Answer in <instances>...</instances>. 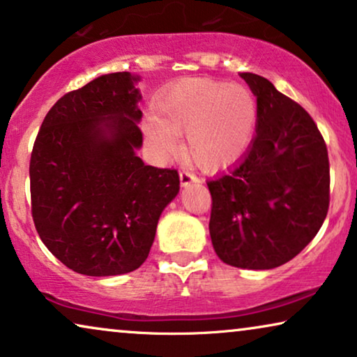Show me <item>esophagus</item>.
I'll return each mask as SVG.
<instances>
[{
  "label": "esophagus",
  "mask_w": 357,
  "mask_h": 357,
  "mask_svg": "<svg viewBox=\"0 0 357 357\" xmlns=\"http://www.w3.org/2000/svg\"><path fill=\"white\" fill-rule=\"evenodd\" d=\"M197 182H199V178L195 174L188 172V170H182V172H180V183H182L183 187H187L190 183H197Z\"/></svg>",
  "instance_id": "obj_1"
}]
</instances>
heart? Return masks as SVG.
<instances>
[{
    "label": "heart",
    "instance_id": "heart-1",
    "mask_svg": "<svg viewBox=\"0 0 357 357\" xmlns=\"http://www.w3.org/2000/svg\"><path fill=\"white\" fill-rule=\"evenodd\" d=\"M154 114L143 130L155 153H172L174 135L187 133V158L199 167L216 170L234 162L250 143L257 102L243 86L187 79L160 97Z\"/></svg>",
    "mask_w": 357,
    "mask_h": 357
}]
</instances>
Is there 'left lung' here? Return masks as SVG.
Masks as SVG:
<instances>
[{
	"label": "left lung",
	"instance_id": "8db88e82",
	"mask_svg": "<svg viewBox=\"0 0 357 357\" xmlns=\"http://www.w3.org/2000/svg\"><path fill=\"white\" fill-rule=\"evenodd\" d=\"M257 96V133L227 174L209 180V234L224 263L271 270L301 253L330 206L328 151L304 107L266 77L241 75Z\"/></svg>",
	"mask_w": 357,
	"mask_h": 357
}]
</instances>
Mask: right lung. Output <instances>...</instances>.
I'll list each match as a JSON object with an SVG mask.
<instances>
[{
	"instance_id": "1",
	"label": "right lung",
	"mask_w": 357,
	"mask_h": 357,
	"mask_svg": "<svg viewBox=\"0 0 357 357\" xmlns=\"http://www.w3.org/2000/svg\"><path fill=\"white\" fill-rule=\"evenodd\" d=\"M138 77L112 73L56 100L31 154V206L45 247L70 270L115 276L143 265L162 209L180 188L175 169L146 165Z\"/></svg>"
}]
</instances>
